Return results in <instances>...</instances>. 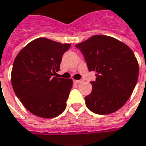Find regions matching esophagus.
I'll use <instances>...</instances> for the list:
<instances>
[{
  "label": "esophagus",
  "mask_w": 146,
  "mask_h": 146,
  "mask_svg": "<svg viewBox=\"0 0 146 146\" xmlns=\"http://www.w3.org/2000/svg\"><path fill=\"white\" fill-rule=\"evenodd\" d=\"M74 82H76V83L77 84H80L82 82V80H74Z\"/></svg>",
  "instance_id": "obj_1"
}]
</instances>
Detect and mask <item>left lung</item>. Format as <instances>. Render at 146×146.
Masks as SVG:
<instances>
[{
	"label": "left lung",
	"mask_w": 146,
	"mask_h": 146,
	"mask_svg": "<svg viewBox=\"0 0 146 146\" xmlns=\"http://www.w3.org/2000/svg\"><path fill=\"white\" fill-rule=\"evenodd\" d=\"M89 71L96 72L85 104L98 115H109L125 104L137 84L138 62L132 50L115 38L97 35L76 45Z\"/></svg>",
	"instance_id": "1"
}]
</instances>
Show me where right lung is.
<instances>
[{
    "label": "right lung",
    "mask_w": 146,
    "mask_h": 146,
    "mask_svg": "<svg viewBox=\"0 0 146 146\" xmlns=\"http://www.w3.org/2000/svg\"><path fill=\"white\" fill-rule=\"evenodd\" d=\"M71 44L38 38L16 55L11 81L16 96L35 115L51 119L66 108L73 80L54 76L60 70L63 54Z\"/></svg>",
    "instance_id": "right-lung-1"
}]
</instances>
